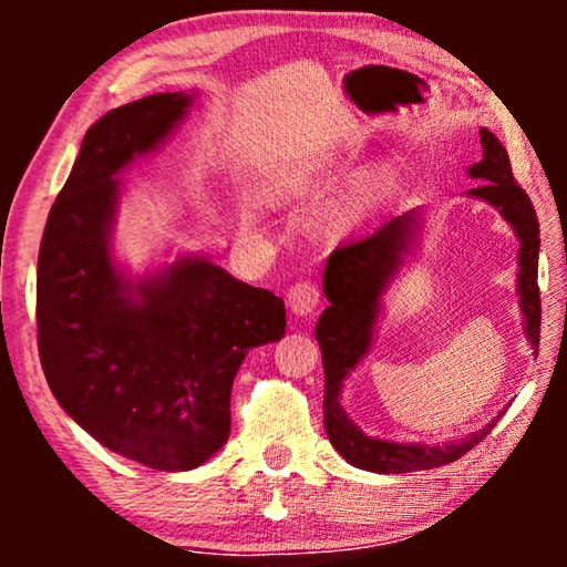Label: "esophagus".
Masks as SVG:
<instances>
[{
  "instance_id": "1",
  "label": "esophagus",
  "mask_w": 567,
  "mask_h": 567,
  "mask_svg": "<svg viewBox=\"0 0 567 567\" xmlns=\"http://www.w3.org/2000/svg\"><path fill=\"white\" fill-rule=\"evenodd\" d=\"M286 299H289V307L293 315L307 317L315 312L317 305H320V289H317V284H312V281H299L291 286L289 297Z\"/></svg>"
}]
</instances>
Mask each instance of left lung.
Listing matches in <instances>:
<instances>
[{
  "mask_svg": "<svg viewBox=\"0 0 567 567\" xmlns=\"http://www.w3.org/2000/svg\"><path fill=\"white\" fill-rule=\"evenodd\" d=\"M483 142V159L467 169L475 177L477 188L467 190V196L485 200L511 224L518 237V305L524 315V332L534 351L539 348V221L534 206L522 185L511 173L508 152L503 150L498 136L487 128H480ZM421 235V208L392 216L367 235L353 237L336 247L330 255L322 276V291L330 307L320 315L315 328V338L322 351L324 367V431L336 452L351 462L353 467L379 472V475H400V472L433 470L467 454L480 444L498 417L483 429L470 433L467 439L449 441L444 446L431 444H400L367 436L340 405L343 382L355 371L361 359H367L379 315H382V293L390 289L394 274L405 266L408 255L415 250Z\"/></svg>",
  "mask_w": 567,
  "mask_h": 567,
  "instance_id": "8db88e82",
  "label": "left lung"
}]
</instances>
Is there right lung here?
Instances as JSON below:
<instances>
[{
	"mask_svg": "<svg viewBox=\"0 0 567 567\" xmlns=\"http://www.w3.org/2000/svg\"><path fill=\"white\" fill-rule=\"evenodd\" d=\"M190 105L159 92L90 126L38 252V353L53 398L111 452L162 472L196 470L227 444L237 369L286 332L281 297L208 258L181 255L144 276L113 258L118 175Z\"/></svg>",
	"mask_w": 567,
	"mask_h": 567,
	"instance_id": "1",
	"label": "right lung"
}]
</instances>
